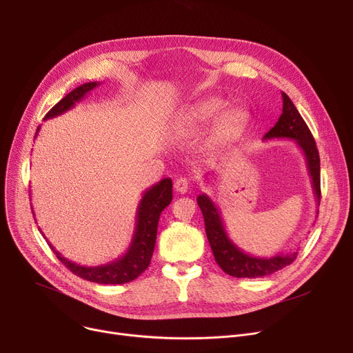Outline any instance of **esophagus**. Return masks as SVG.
Segmentation results:
<instances>
[{
    "instance_id": "esophagus-1",
    "label": "esophagus",
    "mask_w": 353,
    "mask_h": 353,
    "mask_svg": "<svg viewBox=\"0 0 353 353\" xmlns=\"http://www.w3.org/2000/svg\"><path fill=\"white\" fill-rule=\"evenodd\" d=\"M174 190L184 194L189 190V180L186 177H179L174 181Z\"/></svg>"
}]
</instances>
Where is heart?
<instances>
[{"instance_id":"obj_1","label":"heart","mask_w":353,"mask_h":353,"mask_svg":"<svg viewBox=\"0 0 353 353\" xmlns=\"http://www.w3.org/2000/svg\"><path fill=\"white\" fill-rule=\"evenodd\" d=\"M226 103L220 99H208L193 104L184 114V123L190 127H203L212 123L214 119L213 134L216 139H228L242 130L249 123V113L245 108H230L221 114L226 108Z\"/></svg>"}]
</instances>
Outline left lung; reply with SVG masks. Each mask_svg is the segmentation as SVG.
<instances>
[{
  "instance_id": "1",
  "label": "left lung",
  "mask_w": 353,
  "mask_h": 353,
  "mask_svg": "<svg viewBox=\"0 0 353 353\" xmlns=\"http://www.w3.org/2000/svg\"><path fill=\"white\" fill-rule=\"evenodd\" d=\"M283 110L277 123L265 134L269 139H290L301 147L306 157L309 176L312 179V188L316 196L318 206L321 203V159L316 143L310 133L309 127L299 114L292 100L282 92ZM197 205L205 219V228L208 240L214 254L216 263L225 273L234 277H262L272 274L289 266L298 253H282L272 257H256L239 249L226 233L223 220L212 199L206 194L197 196ZM319 212H316L318 214Z\"/></svg>"
}]
</instances>
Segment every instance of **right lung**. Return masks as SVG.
<instances>
[{"mask_svg": "<svg viewBox=\"0 0 353 353\" xmlns=\"http://www.w3.org/2000/svg\"><path fill=\"white\" fill-rule=\"evenodd\" d=\"M99 84L100 83L97 81H91L74 88L64 99H61L48 111L44 119L48 120L65 113V111L74 107V104L81 101L87 96V92L94 90ZM39 132H40V125L37 127L35 137L39 134ZM172 188H173L172 179H163L159 183H156L154 186H152L150 189H147L144 192L137 208L136 228H134L132 243H130L127 252L114 262H110L101 266H92V268L81 266L61 256V253L55 250L50 242L48 245L55 253V256L59 257V261L67 269H70L74 274L80 276L81 279L94 282V283H101V285H121V283L132 282L148 268V265H150L152 256L154 252L156 237H157L159 219L161 212L170 205V201L173 199Z\"/></svg>", "mask_w": 353, "mask_h": 353, "instance_id": "right-lung-1", "label": "right lung"}]
</instances>
